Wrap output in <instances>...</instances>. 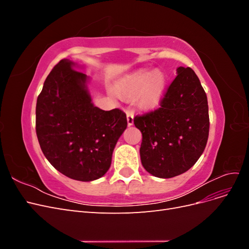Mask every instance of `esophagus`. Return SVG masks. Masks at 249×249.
I'll return each mask as SVG.
<instances>
[{"label": "esophagus", "instance_id": "obj_1", "mask_svg": "<svg viewBox=\"0 0 249 249\" xmlns=\"http://www.w3.org/2000/svg\"><path fill=\"white\" fill-rule=\"evenodd\" d=\"M126 119H127V124L132 125L133 124V120H134V115H133L132 112H130V111L126 112Z\"/></svg>", "mask_w": 249, "mask_h": 249}]
</instances>
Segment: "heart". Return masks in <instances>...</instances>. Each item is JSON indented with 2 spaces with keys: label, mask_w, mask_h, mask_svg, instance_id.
Here are the masks:
<instances>
[{
  "label": "heart",
  "mask_w": 249,
  "mask_h": 249,
  "mask_svg": "<svg viewBox=\"0 0 249 249\" xmlns=\"http://www.w3.org/2000/svg\"><path fill=\"white\" fill-rule=\"evenodd\" d=\"M124 97H134L139 93L142 107H153L162 99L165 89V77L160 71L141 70L127 78L119 87Z\"/></svg>",
  "instance_id": "b5f03b06"
}]
</instances>
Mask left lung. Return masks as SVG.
<instances>
[{
  "instance_id": "obj_1",
  "label": "left lung",
  "mask_w": 249,
  "mask_h": 249,
  "mask_svg": "<svg viewBox=\"0 0 249 249\" xmlns=\"http://www.w3.org/2000/svg\"><path fill=\"white\" fill-rule=\"evenodd\" d=\"M159 105L135 116L134 124L142 134L143 167L155 177L169 178L196 163L209 137L207 94L192 69L178 67Z\"/></svg>"
}]
</instances>
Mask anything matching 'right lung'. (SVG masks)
<instances>
[{
    "mask_svg": "<svg viewBox=\"0 0 249 249\" xmlns=\"http://www.w3.org/2000/svg\"><path fill=\"white\" fill-rule=\"evenodd\" d=\"M73 65L62 59L44 81L36 104V135L43 155L58 171L90 182L110 168L127 122L123 110L93 106L86 74Z\"/></svg>",
    "mask_w": 249,
    "mask_h": 249,
    "instance_id": "obj_1",
    "label": "right lung"
}]
</instances>
